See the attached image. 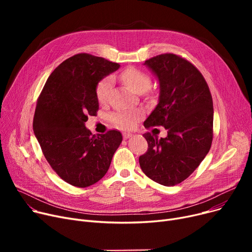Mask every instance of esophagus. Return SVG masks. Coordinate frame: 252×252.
Returning <instances> with one entry per match:
<instances>
[{"label":"esophagus","instance_id":"1","mask_svg":"<svg viewBox=\"0 0 252 252\" xmlns=\"http://www.w3.org/2000/svg\"><path fill=\"white\" fill-rule=\"evenodd\" d=\"M123 136H124V139L126 140V139H128V138H131L134 135H133V134H129V133H124Z\"/></svg>","mask_w":252,"mask_h":252}]
</instances>
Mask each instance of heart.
<instances>
[{
	"label": "heart",
	"instance_id": "1",
	"mask_svg": "<svg viewBox=\"0 0 252 252\" xmlns=\"http://www.w3.org/2000/svg\"><path fill=\"white\" fill-rule=\"evenodd\" d=\"M122 81L135 93L141 94L147 91L151 86L150 76L138 68L127 67L121 73ZM113 85V77L111 75L103 77L96 86V98L99 103L103 104L108 100L110 91ZM138 111H117L110 115V121L116 126L129 128L134 126Z\"/></svg>",
	"mask_w": 252,
	"mask_h": 252
}]
</instances>
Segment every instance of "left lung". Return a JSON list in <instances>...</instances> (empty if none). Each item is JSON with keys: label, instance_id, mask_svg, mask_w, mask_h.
<instances>
[{"label": "left lung", "instance_id": "1", "mask_svg": "<svg viewBox=\"0 0 252 252\" xmlns=\"http://www.w3.org/2000/svg\"><path fill=\"white\" fill-rule=\"evenodd\" d=\"M159 82V99L144 122L161 126L165 138L145 133L148 150L139 157L143 173L163 186L186 180L208 153L214 136V105L201 72L181 56L161 54L145 61Z\"/></svg>", "mask_w": 252, "mask_h": 252}]
</instances>
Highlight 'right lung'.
<instances>
[{"label":"right lung","mask_w":252,"mask_h":252,"mask_svg":"<svg viewBox=\"0 0 252 252\" xmlns=\"http://www.w3.org/2000/svg\"><path fill=\"white\" fill-rule=\"evenodd\" d=\"M118 63L76 54L51 73L36 101L33 133L51 167L66 183L86 188L100 181L123 141L121 131L92 135L85 126L99 109L96 86Z\"/></svg>","instance_id":"obj_1"}]
</instances>
